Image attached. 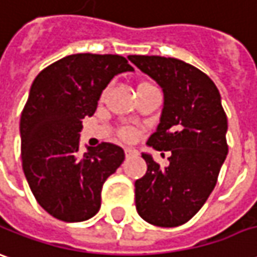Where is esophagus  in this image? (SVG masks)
I'll use <instances>...</instances> for the list:
<instances>
[{
	"mask_svg": "<svg viewBox=\"0 0 257 257\" xmlns=\"http://www.w3.org/2000/svg\"><path fill=\"white\" fill-rule=\"evenodd\" d=\"M125 155H126V158H131V156H136L138 152L135 149H132V148H125Z\"/></svg>",
	"mask_w": 257,
	"mask_h": 257,
	"instance_id": "1",
	"label": "esophagus"
}]
</instances>
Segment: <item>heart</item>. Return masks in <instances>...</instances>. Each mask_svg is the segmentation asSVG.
Returning <instances> with one entry per match:
<instances>
[{"label": "heart", "mask_w": 257, "mask_h": 257, "mask_svg": "<svg viewBox=\"0 0 257 257\" xmlns=\"http://www.w3.org/2000/svg\"><path fill=\"white\" fill-rule=\"evenodd\" d=\"M142 85H149V83H142V84H139L138 87H142ZM121 135L123 139H132V138L135 136V132H134L131 128H125V129H122Z\"/></svg>", "instance_id": "heart-1"}]
</instances>
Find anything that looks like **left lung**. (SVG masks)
Masks as SVG:
<instances>
[{"mask_svg":"<svg viewBox=\"0 0 257 257\" xmlns=\"http://www.w3.org/2000/svg\"><path fill=\"white\" fill-rule=\"evenodd\" d=\"M128 59L163 90L160 123L148 145L170 152L166 167L142 155L148 172L135 181L136 209L149 224L179 226L208 200L228 155L221 95L205 73L183 60L139 55Z\"/></svg>","mask_w":257,"mask_h":257,"instance_id":"obj_1","label":"left lung"}]
</instances>
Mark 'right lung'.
<instances>
[{
    "instance_id": "1",
    "label": "right lung",
    "mask_w": 257,
    "mask_h": 257,
    "mask_svg": "<svg viewBox=\"0 0 257 257\" xmlns=\"http://www.w3.org/2000/svg\"><path fill=\"white\" fill-rule=\"evenodd\" d=\"M132 70L122 56L77 53L52 63L33 80L19 125L22 169L36 201L60 221L95 215L102 184L125 159L119 146L106 142L80 156L78 139L102 90Z\"/></svg>"
}]
</instances>
